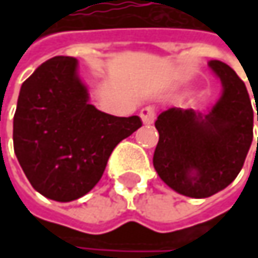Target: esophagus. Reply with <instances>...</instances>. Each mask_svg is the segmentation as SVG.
Segmentation results:
<instances>
[{
  "label": "esophagus",
  "mask_w": 258,
  "mask_h": 258,
  "mask_svg": "<svg viewBox=\"0 0 258 258\" xmlns=\"http://www.w3.org/2000/svg\"><path fill=\"white\" fill-rule=\"evenodd\" d=\"M140 118H142V121H143V124H146V125H149V124H152L154 121H155V116H157V110H155V107H152V106H146V107H143L142 110H140Z\"/></svg>",
  "instance_id": "1"
}]
</instances>
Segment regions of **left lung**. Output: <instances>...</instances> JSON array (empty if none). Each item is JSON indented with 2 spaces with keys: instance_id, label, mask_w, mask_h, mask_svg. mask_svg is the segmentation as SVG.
<instances>
[{
  "instance_id": "obj_1",
  "label": "left lung",
  "mask_w": 258,
  "mask_h": 258,
  "mask_svg": "<svg viewBox=\"0 0 258 258\" xmlns=\"http://www.w3.org/2000/svg\"><path fill=\"white\" fill-rule=\"evenodd\" d=\"M209 67L224 88L209 113L172 107L155 121L160 139L154 167L172 189L194 199L211 197L230 185L252 142L254 113L245 83L226 62L214 59Z\"/></svg>"
}]
</instances>
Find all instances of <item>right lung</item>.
Masks as SVG:
<instances>
[{"instance_id":"add662e5","label":"right lung","mask_w":258,"mask_h":258,"mask_svg":"<svg viewBox=\"0 0 258 258\" xmlns=\"http://www.w3.org/2000/svg\"><path fill=\"white\" fill-rule=\"evenodd\" d=\"M78 59L55 56L22 83L13 119L18 161L41 196L72 202L101 179L115 146L142 127L88 103Z\"/></svg>"}]
</instances>
